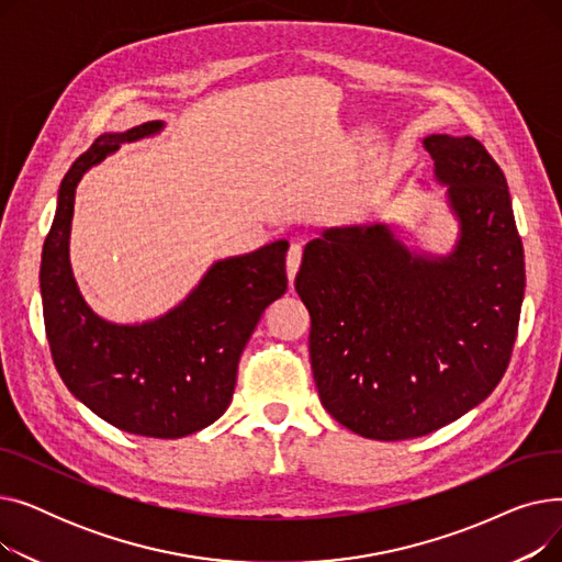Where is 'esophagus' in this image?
Listing matches in <instances>:
<instances>
[{
    "mask_svg": "<svg viewBox=\"0 0 562 562\" xmlns=\"http://www.w3.org/2000/svg\"><path fill=\"white\" fill-rule=\"evenodd\" d=\"M301 261H303V248L299 244H293L286 252V278H289V284H293V280H296V273L301 269Z\"/></svg>",
    "mask_w": 562,
    "mask_h": 562,
    "instance_id": "34e87169",
    "label": "esophagus"
}]
</instances>
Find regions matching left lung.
Masks as SVG:
<instances>
[{
    "mask_svg": "<svg viewBox=\"0 0 562 562\" xmlns=\"http://www.w3.org/2000/svg\"><path fill=\"white\" fill-rule=\"evenodd\" d=\"M424 147L458 221L451 252L412 248L387 223L326 227L296 276L323 407L382 441L428 435L494 392L526 286L504 170L471 136Z\"/></svg>",
    "mask_w": 562,
    "mask_h": 562,
    "instance_id": "1",
    "label": "left lung"
}]
</instances>
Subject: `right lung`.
Wrapping results in <instances>:
<instances>
[{"label":"right lung","mask_w":562,"mask_h":562,"mask_svg":"<svg viewBox=\"0 0 562 562\" xmlns=\"http://www.w3.org/2000/svg\"><path fill=\"white\" fill-rule=\"evenodd\" d=\"M150 121L102 134L70 166L43 246L41 296L54 367L70 394L106 424L140 437L177 439L214 424L232 403L236 369L257 323L286 291L284 239L218 259L166 314L113 323L88 305L70 266L75 191L123 143L155 136Z\"/></svg>","instance_id":"1"}]
</instances>
